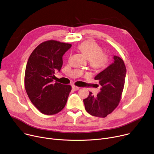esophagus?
Wrapping results in <instances>:
<instances>
[{"label":"esophagus","mask_w":154,"mask_h":154,"mask_svg":"<svg viewBox=\"0 0 154 154\" xmlns=\"http://www.w3.org/2000/svg\"><path fill=\"white\" fill-rule=\"evenodd\" d=\"M72 89L74 90H77L79 89V87H78L75 86V85H72Z\"/></svg>","instance_id":"1"}]
</instances>
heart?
<instances>
[{"label":"heart","instance_id":"1","mask_svg":"<svg viewBox=\"0 0 154 154\" xmlns=\"http://www.w3.org/2000/svg\"><path fill=\"white\" fill-rule=\"evenodd\" d=\"M78 48L89 60L90 66L94 69H103L108 65L109 57L102 53V48L97 43L87 41L81 43Z\"/></svg>","mask_w":154,"mask_h":154}]
</instances>
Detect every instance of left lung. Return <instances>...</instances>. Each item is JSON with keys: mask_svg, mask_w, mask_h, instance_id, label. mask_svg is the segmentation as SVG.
Wrapping results in <instances>:
<instances>
[{"mask_svg": "<svg viewBox=\"0 0 154 154\" xmlns=\"http://www.w3.org/2000/svg\"><path fill=\"white\" fill-rule=\"evenodd\" d=\"M114 63L99 73L95 80L101 86L96 97L90 92L84 100L86 111L92 116L105 118L118 106L123 91L126 68L123 60L114 56Z\"/></svg>", "mask_w": 154, "mask_h": 154, "instance_id": "1", "label": "left lung"}]
</instances>
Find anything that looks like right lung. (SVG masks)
<instances>
[{
    "label": "right lung",
    "mask_w": 154,
    "mask_h": 154,
    "mask_svg": "<svg viewBox=\"0 0 154 154\" xmlns=\"http://www.w3.org/2000/svg\"><path fill=\"white\" fill-rule=\"evenodd\" d=\"M72 46L69 43L48 40L39 44L31 54L25 73L26 94L43 114L53 115L62 110L72 87L54 82L56 70L63 66V56Z\"/></svg>",
    "instance_id": "1"
}]
</instances>
